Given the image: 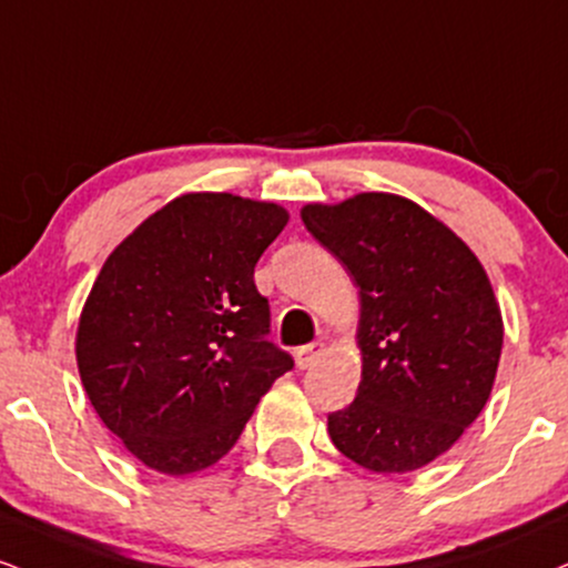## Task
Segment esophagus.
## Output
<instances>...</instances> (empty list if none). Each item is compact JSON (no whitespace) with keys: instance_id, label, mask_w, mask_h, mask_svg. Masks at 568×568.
<instances>
[{"instance_id":"34e87169","label":"esophagus","mask_w":568,"mask_h":568,"mask_svg":"<svg viewBox=\"0 0 568 568\" xmlns=\"http://www.w3.org/2000/svg\"><path fill=\"white\" fill-rule=\"evenodd\" d=\"M325 354V344H310V346H302V349L296 352V365L306 371V367L317 365V359Z\"/></svg>"}]
</instances>
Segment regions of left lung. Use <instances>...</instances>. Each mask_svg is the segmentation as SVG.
<instances>
[{"mask_svg":"<svg viewBox=\"0 0 568 568\" xmlns=\"http://www.w3.org/2000/svg\"><path fill=\"white\" fill-rule=\"evenodd\" d=\"M302 222L359 288L362 381L327 434L375 474L428 466L495 386L503 314L487 272L447 224L394 193L306 203Z\"/></svg>","mask_w":568,"mask_h":568,"instance_id":"obj_1","label":"left lung"}]
</instances>
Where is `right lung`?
Instances as JSON below:
<instances>
[{
  "label": "right lung",
  "instance_id": "right-lung-1",
  "mask_svg": "<svg viewBox=\"0 0 568 568\" xmlns=\"http://www.w3.org/2000/svg\"><path fill=\"white\" fill-rule=\"evenodd\" d=\"M288 224L277 203L187 193L115 245L89 291L77 365L94 413L142 466L187 476L235 447L293 367L270 341L254 266Z\"/></svg>",
  "mask_w": 568,
  "mask_h": 568
}]
</instances>
